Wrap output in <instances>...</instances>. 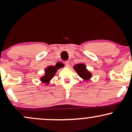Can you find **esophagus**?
I'll return each instance as SVG.
<instances>
[{"label":"esophagus","mask_w":132,"mask_h":132,"mask_svg":"<svg viewBox=\"0 0 132 132\" xmlns=\"http://www.w3.org/2000/svg\"><path fill=\"white\" fill-rule=\"evenodd\" d=\"M64 64H65V65H66V66H67V67H69V61H66L64 63Z\"/></svg>","instance_id":"obj_1"}]
</instances>
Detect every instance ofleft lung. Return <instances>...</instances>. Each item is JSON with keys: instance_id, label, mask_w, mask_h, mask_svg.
<instances>
[{"instance_id": "left-lung-1", "label": "left lung", "mask_w": 132, "mask_h": 132, "mask_svg": "<svg viewBox=\"0 0 132 132\" xmlns=\"http://www.w3.org/2000/svg\"><path fill=\"white\" fill-rule=\"evenodd\" d=\"M74 69L76 71L78 75L85 80H88L91 78L92 75L90 72L87 70L86 68V65L81 63L74 66Z\"/></svg>"}]
</instances>
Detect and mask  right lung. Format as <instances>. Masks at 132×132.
<instances>
[{"mask_svg": "<svg viewBox=\"0 0 132 132\" xmlns=\"http://www.w3.org/2000/svg\"><path fill=\"white\" fill-rule=\"evenodd\" d=\"M60 68L57 66H50L47 67L45 69V75L41 78V81H43V82L45 83L49 82V81L53 78V77L56 74L57 69Z\"/></svg>", "mask_w": 132, "mask_h": 132, "instance_id": "right-lung-1", "label": "right lung"}]
</instances>
